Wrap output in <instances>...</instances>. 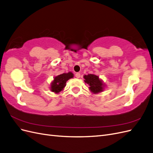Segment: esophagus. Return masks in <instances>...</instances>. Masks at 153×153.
I'll list each match as a JSON object with an SVG mask.
<instances>
[{
    "mask_svg": "<svg viewBox=\"0 0 153 153\" xmlns=\"http://www.w3.org/2000/svg\"><path fill=\"white\" fill-rule=\"evenodd\" d=\"M75 76H76V78H79V77H80V76H81V74H80V73L77 72V73H76V74Z\"/></svg>",
    "mask_w": 153,
    "mask_h": 153,
    "instance_id": "1",
    "label": "esophagus"
}]
</instances>
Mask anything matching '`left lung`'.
I'll return each instance as SVG.
<instances>
[{
	"label": "left lung",
	"mask_w": 153,
	"mask_h": 153,
	"mask_svg": "<svg viewBox=\"0 0 153 153\" xmlns=\"http://www.w3.org/2000/svg\"><path fill=\"white\" fill-rule=\"evenodd\" d=\"M85 83L88 85V88L92 94H97L101 93L105 88L106 85L103 81L99 78V77L95 74H88L83 76Z\"/></svg>",
	"instance_id": "obj_1"
}]
</instances>
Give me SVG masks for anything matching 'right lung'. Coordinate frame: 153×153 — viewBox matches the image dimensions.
Returning <instances> with one entry per match:
<instances>
[{
    "label": "right lung",
    "instance_id": "right-lung-1",
    "mask_svg": "<svg viewBox=\"0 0 153 153\" xmlns=\"http://www.w3.org/2000/svg\"><path fill=\"white\" fill-rule=\"evenodd\" d=\"M74 77V74L72 72L63 73L54 77V79L51 82L50 90L54 94H59L63 90L66 86L67 81Z\"/></svg>",
    "mask_w": 153,
    "mask_h": 153
}]
</instances>
